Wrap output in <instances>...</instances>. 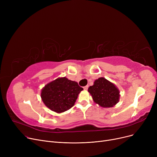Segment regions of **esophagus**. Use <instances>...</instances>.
Listing matches in <instances>:
<instances>
[{"label": "esophagus", "mask_w": 157, "mask_h": 157, "mask_svg": "<svg viewBox=\"0 0 157 157\" xmlns=\"http://www.w3.org/2000/svg\"><path fill=\"white\" fill-rule=\"evenodd\" d=\"M83 88H84V90H88V85H86V86H84V87H83Z\"/></svg>", "instance_id": "34e87169"}]
</instances>
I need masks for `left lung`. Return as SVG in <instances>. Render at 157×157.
Listing matches in <instances>:
<instances>
[{"label":"left lung","mask_w":157,"mask_h":157,"mask_svg":"<svg viewBox=\"0 0 157 157\" xmlns=\"http://www.w3.org/2000/svg\"><path fill=\"white\" fill-rule=\"evenodd\" d=\"M94 101L102 108H112L120 99V91L111 82L104 78H99L94 81L93 86L88 90Z\"/></svg>","instance_id":"obj_1"}]
</instances>
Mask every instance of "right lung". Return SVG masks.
I'll list each match as a JSON object with an SVG mask.
<instances>
[{"instance_id": "obj_1", "label": "right lung", "mask_w": 157, "mask_h": 157, "mask_svg": "<svg viewBox=\"0 0 157 157\" xmlns=\"http://www.w3.org/2000/svg\"><path fill=\"white\" fill-rule=\"evenodd\" d=\"M83 90L77 82L63 77L48 83L41 90L40 97L49 109L60 113L72 108Z\"/></svg>"}]
</instances>
